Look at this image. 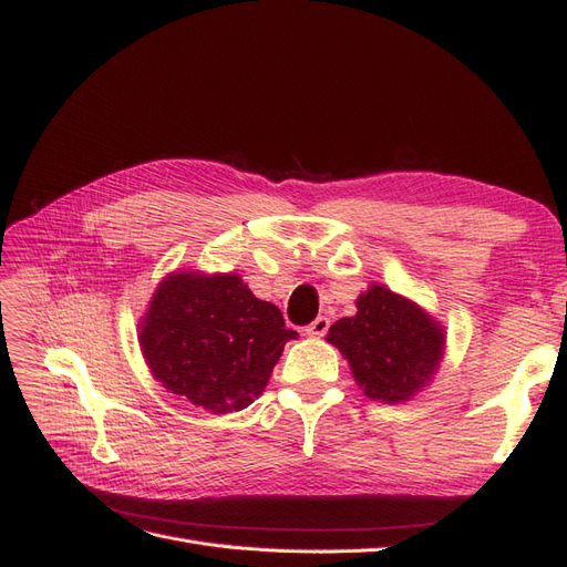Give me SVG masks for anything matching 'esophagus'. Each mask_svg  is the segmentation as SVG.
<instances>
[{"mask_svg": "<svg viewBox=\"0 0 567 567\" xmlns=\"http://www.w3.org/2000/svg\"><path fill=\"white\" fill-rule=\"evenodd\" d=\"M329 326H331L329 317H317L310 326H305V333L312 338H321V336H326V331H329Z\"/></svg>", "mask_w": 567, "mask_h": 567, "instance_id": "esophagus-1", "label": "esophagus"}]
</instances>
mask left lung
<instances>
[{
    "label": "left lung",
    "instance_id": "1",
    "mask_svg": "<svg viewBox=\"0 0 567 567\" xmlns=\"http://www.w3.org/2000/svg\"><path fill=\"white\" fill-rule=\"evenodd\" d=\"M326 340L346 354L369 400L406 402L431 383L444 352L442 326L385 286L357 298V315L338 319Z\"/></svg>",
    "mask_w": 567,
    "mask_h": 567
}]
</instances>
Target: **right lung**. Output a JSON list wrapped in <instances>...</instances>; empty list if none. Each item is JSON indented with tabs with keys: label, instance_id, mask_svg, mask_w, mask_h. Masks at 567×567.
<instances>
[{
	"label": "right lung",
	"instance_id": "right-lung-1",
	"mask_svg": "<svg viewBox=\"0 0 567 567\" xmlns=\"http://www.w3.org/2000/svg\"><path fill=\"white\" fill-rule=\"evenodd\" d=\"M293 338L279 307L255 298L234 271L169 274L140 323L153 379L210 414H231L260 398Z\"/></svg>",
	"mask_w": 567,
	"mask_h": 567
}]
</instances>
